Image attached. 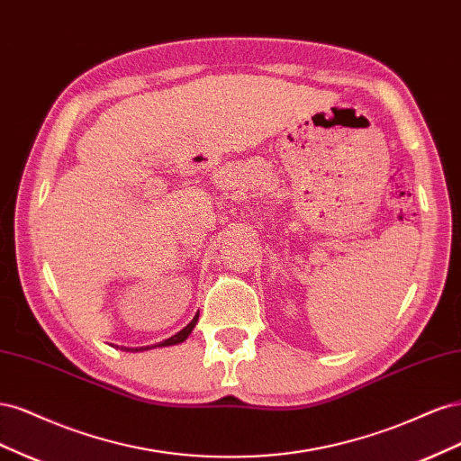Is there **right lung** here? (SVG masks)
<instances>
[{
    "mask_svg": "<svg viewBox=\"0 0 461 461\" xmlns=\"http://www.w3.org/2000/svg\"><path fill=\"white\" fill-rule=\"evenodd\" d=\"M196 323H198V315L196 317H194L192 321H190V323L183 329V330H180V332H176L175 334V337H171V339H167V340H163V342H159V344H156V346H151V348H158V346H171V344H178V342H183V340H186L188 339V334L192 332V329L194 327H196ZM148 348L149 346H146V348H136V350L134 352H138V350H148ZM127 350H129V348H127Z\"/></svg>",
    "mask_w": 461,
    "mask_h": 461,
    "instance_id": "right-lung-1",
    "label": "right lung"
}]
</instances>
